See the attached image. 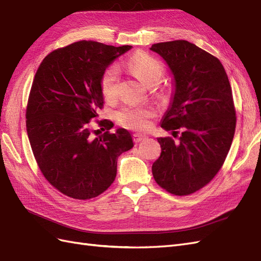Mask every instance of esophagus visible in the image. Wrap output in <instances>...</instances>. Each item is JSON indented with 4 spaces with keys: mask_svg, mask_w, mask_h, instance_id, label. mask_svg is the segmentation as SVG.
<instances>
[{
    "mask_svg": "<svg viewBox=\"0 0 261 261\" xmlns=\"http://www.w3.org/2000/svg\"><path fill=\"white\" fill-rule=\"evenodd\" d=\"M144 139H146V136H144V135H140V133H135V135H133V141H135L136 143L143 141Z\"/></svg>",
    "mask_w": 261,
    "mask_h": 261,
    "instance_id": "esophagus-1",
    "label": "esophagus"
}]
</instances>
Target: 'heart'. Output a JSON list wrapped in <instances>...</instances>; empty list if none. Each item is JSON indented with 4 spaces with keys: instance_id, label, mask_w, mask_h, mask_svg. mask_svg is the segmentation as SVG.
<instances>
[{
    "instance_id": "b5f03b06",
    "label": "heart",
    "mask_w": 261,
    "mask_h": 261,
    "mask_svg": "<svg viewBox=\"0 0 261 261\" xmlns=\"http://www.w3.org/2000/svg\"><path fill=\"white\" fill-rule=\"evenodd\" d=\"M126 69L140 82L149 88L161 83L164 76L162 64L144 53H139L126 62ZM119 85V69L117 66H110L101 78V91L106 99H113L117 96ZM153 111L140 107H123L117 113L119 122L129 129L148 130L151 126Z\"/></svg>"
}]
</instances>
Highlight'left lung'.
Instances as JSON below:
<instances>
[{
    "instance_id": "left-lung-1",
    "label": "left lung",
    "mask_w": 261,
    "mask_h": 261,
    "mask_svg": "<svg viewBox=\"0 0 261 261\" xmlns=\"http://www.w3.org/2000/svg\"><path fill=\"white\" fill-rule=\"evenodd\" d=\"M173 76V91L161 126L182 136L158 138L161 155L152 165L155 182L174 195H189L208 184L228 154L236 112L228 77L216 57L188 41L158 43Z\"/></svg>"
}]
</instances>
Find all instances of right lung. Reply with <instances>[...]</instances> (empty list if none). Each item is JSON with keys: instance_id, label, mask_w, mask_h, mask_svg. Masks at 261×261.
Returning a JSON list of instances; mask_svg holds the SVG:
<instances>
[{"instance_id": "obj_1", "label": "right lung", "mask_w": 261, "mask_h": 261, "mask_svg": "<svg viewBox=\"0 0 261 261\" xmlns=\"http://www.w3.org/2000/svg\"><path fill=\"white\" fill-rule=\"evenodd\" d=\"M132 46L80 41L46 56L35 73L26 130L45 178L76 199L97 197L113 183L120 154L133 148L128 130L93 137L90 121L103 106L106 69ZM110 130L113 123L102 120Z\"/></svg>"}]
</instances>
